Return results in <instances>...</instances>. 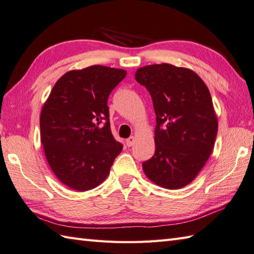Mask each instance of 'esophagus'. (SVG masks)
Listing matches in <instances>:
<instances>
[{
    "label": "esophagus",
    "mask_w": 254,
    "mask_h": 254,
    "mask_svg": "<svg viewBox=\"0 0 254 254\" xmlns=\"http://www.w3.org/2000/svg\"><path fill=\"white\" fill-rule=\"evenodd\" d=\"M134 137H129L127 140H126V145L127 146H131V145H133V143H134Z\"/></svg>",
    "instance_id": "1"
}]
</instances>
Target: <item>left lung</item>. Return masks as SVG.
<instances>
[{
  "label": "left lung",
  "instance_id": "1",
  "mask_svg": "<svg viewBox=\"0 0 254 254\" xmlns=\"http://www.w3.org/2000/svg\"><path fill=\"white\" fill-rule=\"evenodd\" d=\"M150 92L156 114L155 153L142 164L159 187L178 190L205 166L218 133V119L203 80L187 67L151 64L135 72Z\"/></svg>",
  "mask_w": 254,
  "mask_h": 254
}]
</instances>
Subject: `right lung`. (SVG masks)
I'll return each mask as SVG.
<instances>
[{
	"label": "right lung",
	"instance_id": "add662e5",
	"mask_svg": "<svg viewBox=\"0 0 254 254\" xmlns=\"http://www.w3.org/2000/svg\"><path fill=\"white\" fill-rule=\"evenodd\" d=\"M126 74L103 65L66 72L42 109L41 141L48 165L74 190L101 184L123 150L111 132L108 99Z\"/></svg>",
	"mask_w": 254,
	"mask_h": 254
}]
</instances>
